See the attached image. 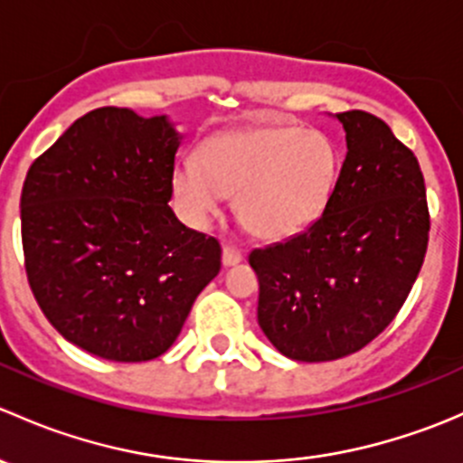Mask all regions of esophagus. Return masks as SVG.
<instances>
[{"label": "esophagus", "instance_id": "34e87169", "mask_svg": "<svg viewBox=\"0 0 463 463\" xmlns=\"http://www.w3.org/2000/svg\"><path fill=\"white\" fill-rule=\"evenodd\" d=\"M241 258H244V255H241L240 249H235V246H231V244L223 246V250H222V264L223 266L240 264Z\"/></svg>", "mask_w": 463, "mask_h": 463}]
</instances>
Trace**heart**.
<instances>
[{
	"label": "heart",
	"instance_id": "b5f03b06",
	"mask_svg": "<svg viewBox=\"0 0 463 463\" xmlns=\"http://www.w3.org/2000/svg\"><path fill=\"white\" fill-rule=\"evenodd\" d=\"M338 149L318 129L250 125L208 137L197 163L172 172V193L185 217L208 223L223 197L250 235L282 241L316 223L338 181Z\"/></svg>",
	"mask_w": 463,
	"mask_h": 463
}]
</instances>
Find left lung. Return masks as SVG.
Here are the masks:
<instances>
[{
  "label": "left lung",
  "instance_id": "8db88e82",
  "mask_svg": "<svg viewBox=\"0 0 463 463\" xmlns=\"http://www.w3.org/2000/svg\"><path fill=\"white\" fill-rule=\"evenodd\" d=\"M334 118L347 154L329 205L305 232L249 258L260 278L261 331L300 363L349 356L394 320L430 231L417 156L367 111Z\"/></svg>",
  "mask_w": 463,
  "mask_h": 463
}]
</instances>
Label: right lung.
I'll list each match as a JSON object with an SVG mask.
<instances>
[{
  "label": "right lung",
  "instance_id": "obj_1",
  "mask_svg": "<svg viewBox=\"0 0 463 463\" xmlns=\"http://www.w3.org/2000/svg\"><path fill=\"white\" fill-rule=\"evenodd\" d=\"M181 141L165 114L100 107L26 175L31 291L60 335L93 356L143 363L165 354L222 269L219 241L167 205Z\"/></svg>",
  "mask_w": 463,
  "mask_h": 463
}]
</instances>
